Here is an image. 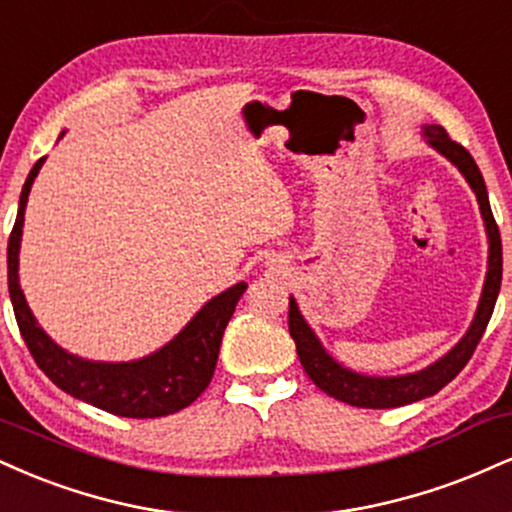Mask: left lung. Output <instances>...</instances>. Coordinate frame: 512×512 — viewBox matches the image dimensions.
<instances>
[{"instance_id": "1", "label": "left lung", "mask_w": 512, "mask_h": 512, "mask_svg": "<svg viewBox=\"0 0 512 512\" xmlns=\"http://www.w3.org/2000/svg\"><path fill=\"white\" fill-rule=\"evenodd\" d=\"M422 135L427 145H432L439 155H443L451 162L465 181L470 183L472 193L477 195L479 212H482L486 240H489V260H486V279L482 295H479L477 312H474L470 329L460 338L455 346L448 350L439 360L427 365L420 372L398 374V377H369V374H360L355 369L343 367L336 357L326 353V348L319 341L315 329L305 322L300 315V307L291 295V307H288V331H291L295 350H298L300 365L307 372L315 384L331 398L343 400V403L355 405V408H400V405L417 403V400L434 396L439 393L448 381H453L460 374V369L467 365L477 343L482 341L486 324H489L491 315H494V305L501 291V274H503V250H501V233H498L496 219L491 214L489 193H486L484 178L479 166L474 164L470 152L463 145L448 138V133L441 126H422Z\"/></svg>"}]
</instances>
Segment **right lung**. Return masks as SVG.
I'll list each match as a JSON object with an SVG mask.
<instances>
[{
	"label": "right lung",
	"instance_id": "right-lung-1",
	"mask_svg": "<svg viewBox=\"0 0 512 512\" xmlns=\"http://www.w3.org/2000/svg\"><path fill=\"white\" fill-rule=\"evenodd\" d=\"M45 159L47 157L35 162L23 183L16 224L9 236V248H6L11 305H14L18 329H21L30 355L61 391L83 400V403L95 405V408L112 412V415L147 420V417L174 415V412L188 408L212 381L224 329L248 283L240 281L236 286L226 288L224 293L214 295L169 343L140 360H85V357L57 346L30 312L26 295L18 283V252H21L28 195Z\"/></svg>",
	"mask_w": 512,
	"mask_h": 512
}]
</instances>
